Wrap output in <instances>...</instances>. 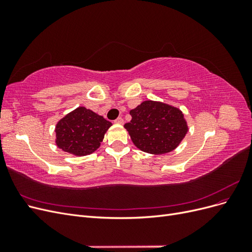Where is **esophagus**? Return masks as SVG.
I'll return each mask as SVG.
<instances>
[{
  "label": "esophagus",
  "instance_id": "esophagus-1",
  "mask_svg": "<svg viewBox=\"0 0 252 252\" xmlns=\"http://www.w3.org/2000/svg\"><path fill=\"white\" fill-rule=\"evenodd\" d=\"M114 123H116V124H123L124 123V120H123V118L119 117L117 120H114Z\"/></svg>",
  "mask_w": 252,
  "mask_h": 252
}]
</instances>
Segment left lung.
<instances>
[{"label": "left lung", "instance_id": "left-lung-1", "mask_svg": "<svg viewBox=\"0 0 252 252\" xmlns=\"http://www.w3.org/2000/svg\"><path fill=\"white\" fill-rule=\"evenodd\" d=\"M124 127L136 147L144 152L163 155L177 148L188 131L181 110L167 104L145 101L130 111Z\"/></svg>", "mask_w": 252, "mask_h": 252}]
</instances>
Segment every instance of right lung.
<instances>
[{"label":"right lung","instance_id":"right-lung-1","mask_svg":"<svg viewBox=\"0 0 252 252\" xmlns=\"http://www.w3.org/2000/svg\"><path fill=\"white\" fill-rule=\"evenodd\" d=\"M110 126V122L103 117L85 107H79L57 124V145L69 154L87 156L100 147Z\"/></svg>","mask_w":252,"mask_h":252}]
</instances>
